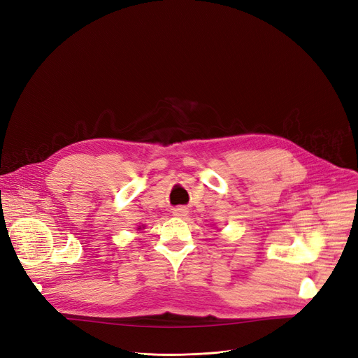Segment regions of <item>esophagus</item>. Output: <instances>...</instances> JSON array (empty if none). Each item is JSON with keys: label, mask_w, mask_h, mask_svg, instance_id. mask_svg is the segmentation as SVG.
Instances as JSON below:
<instances>
[{"label": "esophagus", "mask_w": 358, "mask_h": 358, "mask_svg": "<svg viewBox=\"0 0 358 358\" xmlns=\"http://www.w3.org/2000/svg\"><path fill=\"white\" fill-rule=\"evenodd\" d=\"M172 214H174L176 217H186L187 215V209L184 206H177L172 209Z\"/></svg>", "instance_id": "esophagus-1"}]
</instances>
